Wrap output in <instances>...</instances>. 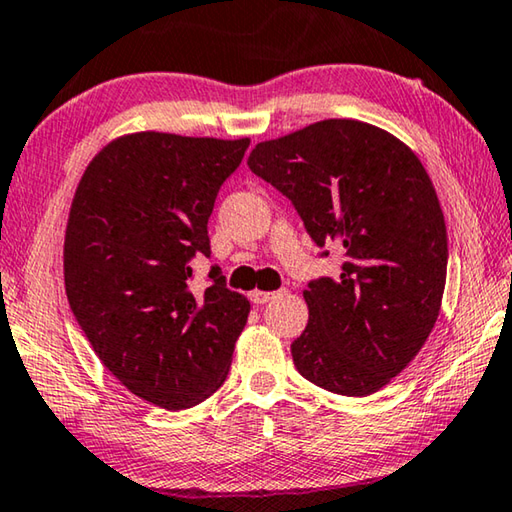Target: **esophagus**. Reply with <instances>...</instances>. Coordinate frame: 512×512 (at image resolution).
Returning a JSON list of instances; mask_svg holds the SVG:
<instances>
[{
  "label": "esophagus",
  "mask_w": 512,
  "mask_h": 512,
  "mask_svg": "<svg viewBox=\"0 0 512 512\" xmlns=\"http://www.w3.org/2000/svg\"><path fill=\"white\" fill-rule=\"evenodd\" d=\"M279 292H265V290H251L249 292V299L254 301V304H267V301L274 299Z\"/></svg>",
  "instance_id": "esophagus-1"
}]
</instances>
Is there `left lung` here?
Listing matches in <instances>:
<instances>
[{
  "label": "left lung",
  "mask_w": 512,
  "mask_h": 512,
  "mask_svg": "<svg viewBox=\"0 0 512 512\" xmlns=\"http://www.w3.org/2000/svg\"><path fill=\"white\" fill-rule=\"evenodd\" d=\"M249 170L283 192L317 247L345 251L338 279L308 283L297 372L345 397L388 385L424 347L447 281V226L420 158L360 120H322L258 142Z\"/></svg>",
  "instance_id": "obj_1"
}]
</instances>
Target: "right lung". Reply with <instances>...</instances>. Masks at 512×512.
I'll return each instance as SVG.
<instances>
[{"label": "right lung", "mask_w": 512, "mask_h": 512, "mask_svg": "<svg viewBox=\"0 0 512 512\" xmlns=\"http://www.w3.org/2000/svg\"><path fill=\"white\" fill-rule=\"evenodd\" d=\"M249 138L138 131L88 163L65 229V295L104 367L133 395L181 410L229 374L249 301L226 288L192 292L190 258L211 254L208 217Z\"/></svg>", "instance_id": "1"}]
</instances>
